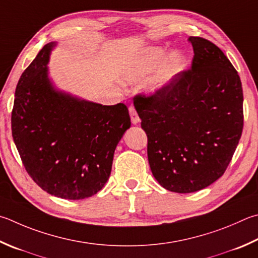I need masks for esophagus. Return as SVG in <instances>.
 I'll list each match as a JSON object with an SVG mask.
<instances>
[{
    "label": "esophagus",
    "instance_id": "1",
    "mask_svg": "<svg viewBox=\"0 0 258 258\" xmlns=\"http://www.w3.org/2000/svg\"><path fill=\"white\" fill-rule=\"evenodd\" d=\"M128 110H130V116H131V120H132V123L133 124H138L139 121H140V117H139V115L137 113V110H135V108H134L133 106H130Z\"/></svg>",
    "mask_w": 258,
    "mask_h": 258
}]
</instances>
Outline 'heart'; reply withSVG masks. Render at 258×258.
Masks as SVG:
<instances>
[{
  "label": "heart",
  "mask_w": 258,
  "mask_h": 258,
  "mask_svg": "<svg viewBox=\"0 0 258 258\" xmlns=\"http://www.w3.org/2000/svg\"><path fill=\"white\" fill-rule=\"evenodd\" d=\"M166 54V50L161 47H150L144 49L141 54H139L132 62H131L125 70L124 79L127 82L139 81L145 78L148 74L156 68V65L160 62ZM182 65V56L178 53H172L168 56L154 76L150 79L148 83L151 90H157L176 76Z\"/></svg>",
  "instance_id": "heart-1"
}]
</instances>
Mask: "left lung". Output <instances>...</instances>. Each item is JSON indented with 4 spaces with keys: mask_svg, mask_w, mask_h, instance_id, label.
Returning <instances> with one entry per match:
<instances>
[{
    "mask_svg": "<svg viewBox=\"0 0 258 258\" xmlns=\"http://www.w3.org/2000/svg\"><path fill=\"white\" fill-rule=\"evenodd\" d=\"M191 67L133 102L148 137L152 175L163 188L193 193L221 177L243 127L240 78L217 45L190 36Z\"/></svg>",
    "mask_w": 258,
    "mask_h": 258,
    "instance_id": "obj_1",
    "label": "left lung"
}]
</instances>
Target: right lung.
Here are the masks:
<instances>
[{
    "label": "right lung",
    "instance_id": "right-lung-1",
    "mask_svg": "<svg viewBox=\"0 0 258 258\" xmlns=\"http://www.w3.org/2000/svg\"><path fill=\"white\" fill-rule=\"evenodd\" d=\"M53 43L21 74L12 138L32 180L48 194L82 200L108 180L117 143L131 126L125 104L102 106L56 91L47 76Z\"/></svg>",
    "mask_w": 258,
    "mask_h": 258
}]
</instances>
